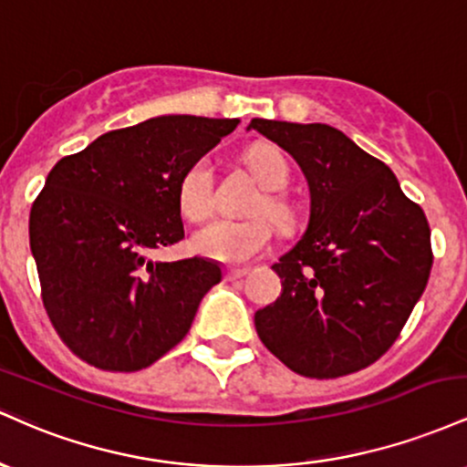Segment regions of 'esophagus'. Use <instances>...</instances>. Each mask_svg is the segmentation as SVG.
Wrapping results in <instances>:
<instances>
[{
	"mask_svg": "<svg viewBox=\"0 0 467 467\" xmlns=\"http://www.w3.org/2000/svg\"><path fill=\"white\" fill-rule=\"evenodd\" d=\"M245 275H248V270H245V267H230V270H226L228 281H239V278H244Z\"/></svg>",
	"mask_w": 467,
	"mask_h": 467,
	"instance_id": "esophagus-1",
	"label": "esophagus"
}]
</instances>
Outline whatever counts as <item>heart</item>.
Returning a JSON list of instances; mask_svg holds the SVG:
<instances>
[{
  "instance_id": "b5f03b06",
  "label": "heart",
  "mask_w": 467,
  "mask_h": 467,
  "mask_svg": "<svg viewBox=\"0 0 467 467\" xmlns=\"http://www.w3.org/2000/svg\"><path fill=\"white\" fill-rule=\"evenodd\" d=\"M252 178L265 192L252 208V215H267L281 230L294 223V208L281 191L287 189L289 164L275 144H254L244 155ZM180 206L186 217L197 222L213 211V171L206 160H200L186 169L180 182ZM272 239V226L264 217H250L244 222L213 219L192 234V245L200 254L222 264H248L267 248Z\"/></svg>"
}]
</instances>
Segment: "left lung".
Returning a JSON list of instances; mask_svg holds the SVG:
<instances>
[{
	"mask_svg": "<svg viewBox=\"0 0 467 467\" xmlns=\"http://www.w3.org/2000/svg\"><path fill=\"white\" fill-rule=\"evenodd\" d=\"M248 130L285 149L309 186L307 230L272 265L283 292L254 314L256 334L305 378L360 371L390 349L426 289V215L340 130L265 118Z\"/></svg>",
	"mask_w": 467,
	"mask_h": 467,
	"instance_id": "1",
	"label": "left lung"
}]
</instances>
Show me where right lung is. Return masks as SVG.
<instances>
[{"instance_id":"1","label":"right lung","mask_w":467,"mask_h":467,"mask_svg":"<svg viewBox=\"0 0 467 467\" xmlns=\"http://www.w3.org/2000/svg\"><path fill=\"white\" fill-rule=\"evenodd\" d=\"M237 118L158 116L61 158L30 211L46 312L80 360L140 371L189 334L217 261H153L184 239L180 182Z\"/></svg>"}]
</instances>
